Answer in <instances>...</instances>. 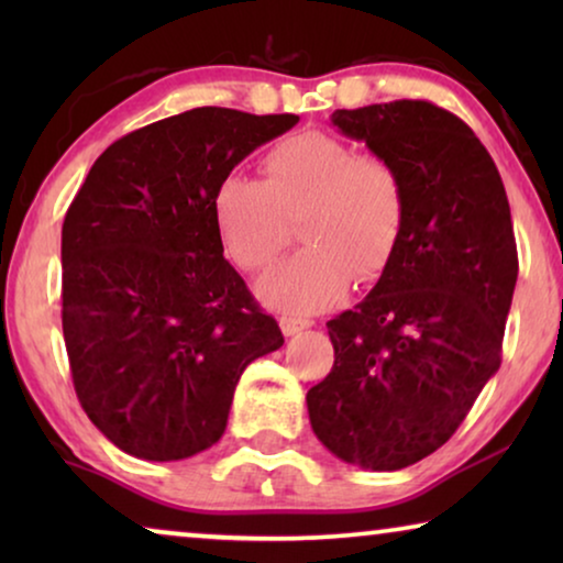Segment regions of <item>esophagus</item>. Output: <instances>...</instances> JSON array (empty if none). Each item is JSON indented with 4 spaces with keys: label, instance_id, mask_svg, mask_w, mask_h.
<instances>
[{
    "label": "esophagus",
    "instance_id": "esophagus-1",
    "mask_svg": "<svg viewBox=\"0 0 563 563\" xmlns=\"http://www.w3.org/2000/svg\"><path fill=\"white\" fill-rule=\"evenodd\" d=\"M310 325H312V322L305 320V318H291V314H282V318H279V328L287 338L302 333V330H307Z\"/></svg>",
    "mask_w": 563,
    "mask_h": 563
}]
</instances>
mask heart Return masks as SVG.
Segmentation results:
<instances>
[{"mask_svg": "<svg viewBox=\"0 0 563 563\" xmlns=\"http://www.w3.org/2000/svg\"><path fill=\"white\" fill-rule=\"evenodd\" d=\"M264 181L228 174L212 189L210 210L228 258L245 272L266 266L297 222L305 245L258 279L276 310L310 314L338 302L351 276L384 272L405 225L402 176L382 156H356L341 137L299 133L261 161Z\"/></svg>", "mask_w": 563, "mask_h": 563, "instance_id": "b5f03b06", "label": "heart"}]
</instances>
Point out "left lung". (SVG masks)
I'll use <instances>...</instances> for the list:
<instances>
[{"instance_id":"left-lung-1","label":"left lung","mask_w":563,"mask_h":563,"mask_svg":"<svg viewBox=\"0 0 563 563\" xmlns=\"http://www.w3.org/2000/svg\"><path fill=\"white\" fill-rule=\"evenodd\" d=\"M330 122L395 164L405 225L374 289L328 322L335 364L307 412L333 456L397 472L441 449L497 374L518 282L510 205L479 137L441 107L397 99Z\"/></svg>"}]
</instances>
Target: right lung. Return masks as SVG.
Wrapping results in <instances>:
<instances>
[{
    "instance_id": "add662e5",
    "label": "right lung",
    "mask_w": 563,
    "mask_h": 563,
    "mask_svg": "<svg viewBox=\"0 0 563 563\" xmlns=\"http://www.w3.org/2000/svg\"><path fill=\"white\" fill-rule=\"evenodd\" d=\"M297 114L228 107L158 120L95 161L60 230L76 397L120 451L181 461L225 433L245 366L284 335L222 256L210 199Z\"/></svg>"
}]
</instances>
